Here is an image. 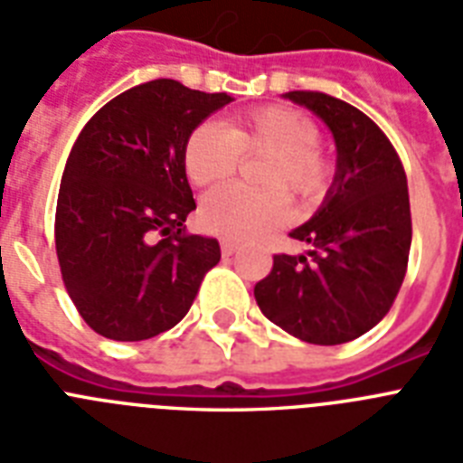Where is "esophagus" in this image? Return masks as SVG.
<instances>
[{"mask_svg": "<svg viewBox=\"0 0 463 463\" xmlns=\"http://www.w3.org/2000/svg\"><path fill=\"white\" fill-rule=\"evenodd\" d=\"M240 244L235 242V240H221V251H223V257H231V254H235L238 251Z\"/></svg>", "mask_w": 463, "mask_h": 463, "instance_id": "obj_1", "label": "esophagus"}]
</instances>
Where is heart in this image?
<instances>
[{"instance_id":"obj_1","label":"heart","mask_w":463,"mask_h":463,"mask_svg":"<svg viewBox=\"0 0 463 463\" xmlns=\"http://www.w3.org/2000/svg\"><path fill=\"white\" fill-rule=\"evenodd\" d=\"M317 121L283 104H270L238 114L225 130L202 123L187 135L183 146V168L190 183L212 187L228 180L240 166V154H266L261 185L273 187L251 193L244 187H221L206 194L199 206V221L206 231L228 240H251L276 231L290 219L288 194L304 206L326 197L333 180V164L318 146Z\"/></svg>"}]
</instances>
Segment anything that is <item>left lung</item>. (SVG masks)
I'll use <instances>...</instances> for the list:
<instances>
[{
    "mask_svg": "<svg viewBox=\"0 0 463 463\" xmlns=\"http://www.w3.org/2000/svg\"><path fill=\"white\" fill-rule=\"evenodd\" d=\"M285 97L330 128L337 171L317 216L290 232L311 250L276 254L254 297L285 333L342 345L373 328L402 288L411 247L407 173L392 142L356 107L314 90Z\"/></svg>",
    "mask_w": 463,
    "mask_h": 463,
    "instance_id": "1",
    "label": "left lung"
}]
</instances>
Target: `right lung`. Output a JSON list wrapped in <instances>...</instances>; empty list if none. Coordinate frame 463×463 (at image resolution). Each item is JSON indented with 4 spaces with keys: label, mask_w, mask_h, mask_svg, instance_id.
I'll use <instances>...</instances> for the list:
<instances>
[{
    "label": "right lung",
    "mask_w": 463,
    "mask_h": 463,
    "mask_svg": "<svg viewBox=\"0 0 463 463\" xmlns=\"http://www.w3.org/2000/svg\"><path fill=\"white\" fill-rule=\"evenodd\" d=\"M231 101L159 78L107 101L78 135L56 199V257L99 335L137 342L173 328L219 264V242L183 225L197 206L183 146Z\"/></svg>",
    "instance_id": "add662e5"
}]
</instances>
